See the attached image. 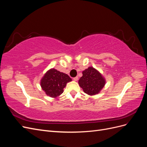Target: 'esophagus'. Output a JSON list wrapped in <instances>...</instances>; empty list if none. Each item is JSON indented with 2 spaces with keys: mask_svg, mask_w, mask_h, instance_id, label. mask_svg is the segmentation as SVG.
<instances>
[{
  "mask_svg": "<svg viewBox=\"0 0 147 147\" xmlns=\"http://www.w3.org/2000/svg\"><path fill=\"white\" fill-rule=\"evenodd\" d=\"M78 77H74V78H73V80H74L75 82L77 81V80H78Z\"/></svg>",
  "mask_w": 147,
  "mask_h": 147,
  "instance_id": "obj_1",
  "label": "esophagus"
}]
</instances>
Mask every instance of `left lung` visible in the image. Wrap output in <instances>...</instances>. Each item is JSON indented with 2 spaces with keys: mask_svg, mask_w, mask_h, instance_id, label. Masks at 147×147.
<instances>
[{
  "mask_svg": "<svg viewBox=\"0 0 147 147\" xmlns=\"http://www.w3.org/2000/svg\"><path fill=\"white\" fill-rule=\"evenodd\" d=\"M82 74L83 76L78 80V84L84 92L90 96L99 94L105 84V78L92 67H89Z\"/></svg>",
  "mask_w": 147,
  "mask_h": 147,
  "instance_id": "1",
  "label": "left lung"
}]
</instances>
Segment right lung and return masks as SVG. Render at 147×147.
Segmentation results:
<instances>
[{
	"label": "right lung",
	"mask_w": 147,
	"mask_h": 147,
	"mask_svg": "<svg viewBox=\"0 0 147 147\" xmlns=\"http://www.w3.org/2000/svg\"><path fill=\"white\" fill-rule=\"evenodd\" d=\"M72 79L67 74L53 68L48 70L40 80V86L46 94L56 98L64 92V88Z\"/></svg>",
	"instance_id": "right-lung-1"
}]
</instances>
